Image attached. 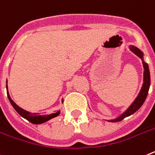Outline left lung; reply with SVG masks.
Listing matches in <instances>:
<instances>
[{"instance_id": "8db88e82", "label": "left lung", "mask_w": 155, "mask_h": 155, "mask_svg": "<svg viewBox=\"0 0 155 155\" xmlns=\"http://www.w3.org/2000/svg\"><path fill=\"white\" fill-rule=\"evenodd\" d=\"M130 49L132 50V52H133L136 55H137L140 58H141L143 60V65L144 68V72H143V84L142 86L141 91H140V94H138L137 97L136 98V100L134 101L133 103L129 106L128 110L124 112V114H121L120 116L119 117L116 118L114 120H109V121L111 122H118L122 120L123 119H124L127 117H129L132 114H133L134 113H136L139 109L142 106V105L143 104V102H145V100L147 98V96L148 94V91H149V88H150V71H149V67H148V64L147 63H145L143 61V54L140 51V49L138 48L135 47L133 45H131L130 46Z\"/></svg>"}]
</instances>
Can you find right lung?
<instances>
[{"instance_id":"1","label":"right lung","mask_w":155,"mask_h":155,"mask_svg":"<svg viewBox=\"0 0 155 155\" xmlns=\"http://www.w3.org/2000/svg\"><path fill=\"white\" fill-rule=\"evenodd\" d=\"M6 88H7V95L8 97V100L10 101L12 106H13V108L15 110V111L17 112L18 114L21 116V117H23V118L27 119L28 121H30L31 123H32V124H42V123L47 121V120L52 119V118L58 117L60 114V111H58L57 113H55V114H49V115H38V114H33V113H30V112L26 111V110H23V109L19 107V106H18L12 100V98L10 97V95H9L8 91L7 85H6Z\"/></svg>"}]
</instances>
